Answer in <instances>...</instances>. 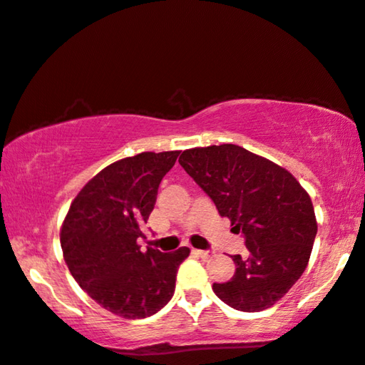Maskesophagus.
Segmentation results:
<instances>
[{
  "mask_svg": "<svg viewBox=\"0 0 365 365\" xmlns=\"http://www.w3.org/2000/svg\"><path fill=\"white\" fill-rule=\"evenodd\" d=\"M193 254L198 255V257H200V259H203V260L210 259V257H212V252H208V250H193Z\"/></svg>",
  "mask_w": 365,
  "mask_h": 365,
  "instance_id": "34e87169",
  "label": "esophagus"
}]
</instances>
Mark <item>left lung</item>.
<instances>
[{
    "instance_id": "left-lung-1",
    "label": "left lung",
    "mask_w": 365,
    "mask_h": 365,
    "mask_svg": "<svg viewBox=\"0 0 365 365\" xmlns=\"http://www.w3.org/2000/svg\"><path fill=\"white\" fill-rule=\"evenodd\" d=\"M178 162L245 239L247 255H232L235 274L213 292L242 312L272 307L309 264L317 235L309 193L287 170L239 145L190 148Z\"/></svg>"
}]
</instances>
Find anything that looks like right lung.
Returning a JSON list of instances; mask_svg holds the SVG:
<instances>
[{
  "mask_svg": "<svg viewBox=\"0 0 365 365\" xmlns=\"http://www.w3.org/2000/svg\"><path fill=\"white\" fill-rule=\"evenodd\" d=\"M178 153L143 152L108 165L81 188L61 225L63 257L73 279L123 319H145L165 307L178 267L190 254L187 247L172 254L152 247L142 252L137 242Z\"/></svg>",
  "mask_w": 365,
  "mask_h": 365,
  "instance_id": "1",
  "label": "right lung"
}]
</instances>
